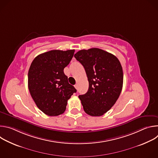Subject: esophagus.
Returning <instances> with one entry per match:
<instances>
[{"label":"esophagus","mask_w":158,"mask_h":158,"mask_svg":"<svg viewBox=\"0 0 158 158\" xmlns=\"http://www.w3.org/2000/svg\"><path fill=\"white\" fill-rule=\"evenodd\" d=\"M74 87H75V88H76V89H77V88H78V85H77V84H76V85H74Z\"/></svg>","instance_id":"esophagus-1"}]
</instances>
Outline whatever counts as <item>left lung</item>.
<instances>
[{
	"instance_id": "8db88e82",
	"label": "left lung",
	"mask_w": 158,
	"mask_h": 158,
	"mask_svg": "<svg viewBox=\"0 0 158 158\" xmlns=\"http://www.w3.org/2000/svg\"><path fill=\"white\" fill-rule=\"evenodd\" d=\"M75 58L84 66L89 81L87 92L79 95L85 113L101 116L119 97L123 84V72L118 59L98 48L78 51Z\"/></svg>"
}]
</instances>
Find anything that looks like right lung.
I'll return each instance as SVG.
<instances>
[{"label": "right lung", "mask_w": 158, "mask_h": 158, "mask_svg": "<svg viewBox=\"0 0 158 158\" xmlns=\"http://www.w3.org/2000/svg\"><path fill=\"white\" fill-rule=\"evenodd\" d=\"M75 50H52L37 56L28 73V87L37 107L49 116L64 113L67 100L76 93L68 82L64 69L71 60Z\"/></svg>", "instance_id": "obj_1"}]
</instances>
